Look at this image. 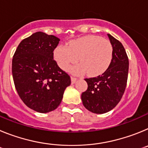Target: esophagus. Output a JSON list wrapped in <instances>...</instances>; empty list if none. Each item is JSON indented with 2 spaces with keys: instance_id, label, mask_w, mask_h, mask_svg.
Masks as SVG:
<instances>
[{
  "instance_id": "1",
  "label": "esophagus",
  "mask_w": 148,
  "mask_h": 148,
  "mask_svg": "<svg viewBox=\"0 0 148 148\" xmlns=\"http://www.w3.org/2000/svg\"><path fill=\"white\" fill-rule=\"evenodd\" d=\"M76 81H77V78H75V77L71 76V82H72V84H75Z\"/></svg>"
}]
</instances>
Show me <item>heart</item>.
Listing matches in <instances>:
<instances>
[{"instance_id":"1","label":"heart","mask_w":148,"mask_h":148,"mask_svg":"<svg viewBox=\"0 0 148 148\" xmlns=\"http://www.w3.org/2000/svg\"><path fill=\"white\" fill-rule=\"evenodd\" d=\"M54 58L63 70H66L78 59L81 64L72 67V73L87 72L90 76H98L109 67L113 58V47L108 39L87 35L71 40L68 46H58L54 50Z\"/></svg>"}]
</instances>
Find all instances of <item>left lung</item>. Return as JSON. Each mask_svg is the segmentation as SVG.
Wrapping results in <instances>:
<instances>
[{
    "mask_svg": "<svg viewBox=\"0 0 148 148\" xmlns=\"http://www.w3.org/2000/svg\"><path fill=\"white\" fill-rule=\"evenodd\" d=\"M113 47V58L102 75L85 78L87 90L82 92L83 105L89 111L102 114L116 107L122 98L127 86L129 61L119 40L108 34Z\"/></svg>",
    "mask_w": 148,
    "mask_h": 148,
    "instance_id": "obj_1",
    "label": "left lung"
}]
</instances>
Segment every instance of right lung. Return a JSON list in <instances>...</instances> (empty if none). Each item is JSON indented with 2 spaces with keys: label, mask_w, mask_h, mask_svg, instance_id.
<instances>
[{
  "label": "right lung",
  "mask_w": 148,
  "mask_h": 148,
  "mask_svg": "<svg viewBox=\"0 0 148 148\" xmlns=\"http://www.w3.org/2000/svg\"><path fill=\"white\" fill-rule=\"evenodd\" d=\"M60 39L37 32L23 39L13 56L12 73L18 95L30 109L46 113L59 106L70 76L53 59Z\"/></svg>",
  "instance_id": "right-lung-1"
}]
</instances>
